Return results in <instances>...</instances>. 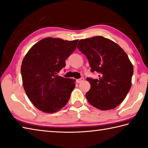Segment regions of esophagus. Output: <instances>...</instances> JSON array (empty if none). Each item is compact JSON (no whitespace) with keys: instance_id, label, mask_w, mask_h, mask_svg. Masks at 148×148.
Segmentation results:
<instances>
[{"instance_id":"1","label":"esophagus","mask_w":148,"mask_h":148,"mask_svg":"<svg viewBox=\"0 0 148 148\" xmlns=\"http://www.w3.org/2000/svg\"><path fill=\"white\" fill-rule=\"evenodd\" d=\"M83 81H84V78L83 77H81L80 79H77L76 80V82L77 83H82V82H83Z\"/></svg>"}]
</instances>
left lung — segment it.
<instances>
[{"mask_svg":"<svg viewBox=\"0 0 148 148\" xmlns=\"http://www.w3.org/2000/svg\"><path fill=\"white\" fill-rule=\"evenodd\" d=\"M77 48L88 60L98 79L87 77L90 89L85 96L101 110L114 109L125 99L131 88L134 67L128 55L116 43L97 36L79 40Z\"/></svg>","mask_w":148,"mask_h":148,"instance_id":"1","label":"left lung"}]
</instances>
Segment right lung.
<instances>
[{
  "label": "right lung",
  "mask_w": 148,
  "mask_h": 148,
  "mask_svg": "<svg viewBox=\"0 0 148 148\" xmlns=\"http://www.w3.org/2000/svg\"><path fill=\"white\" fill-rule=\"evenodd\" d=\"M77 42L45 38L25 56L21 66L23 86L31 103L40 110L56 112L68 103L76 80L58 73L65 66V60L76 49Z\"/></svg>",
  "instance_id": "right-lung-1"
}]
</instances>
